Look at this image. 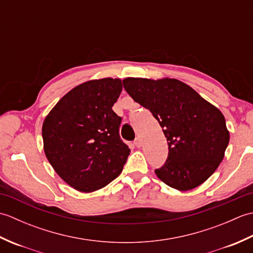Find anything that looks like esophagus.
Masks as SVG:
<instances>
[{
  "mask_svg": "<svg viewBox=\"0 0 253 253\" xmlns=\"http://www.w3.org/2000/svg\"><path fill=\"white\" fill-rule=\"evenodd\" d=\"M133 143H135V146L137 148H140L141 144H142V141H141V139L138 137V138H136V140H135V142H133Z\"/></svg>",
  "mask_w": 253,
  "mask_h": 253,
  "instance_id": "34e87169",
  "label": "esophagus"
}]
</instances>
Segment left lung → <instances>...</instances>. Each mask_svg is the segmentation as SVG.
I'll use <instances>...</instances> for the list:
<instances>
[{
    "label": "left lung",
    "mask_w": 253,
    "mask_h": 253,
    "mask_svg": "<svg viewBox=\"0 0 253 253\" xmlns=\"http://www.w3.org/2000/svg\"><path fill=\"white\" fill-rule=\"evenodd\" d=\"M124 88L160 123L169 157L155 174L166 185L186 191L206 181L224 158L229 142L225 117L217 107L177 79L126 78Z\"/></svg>",
    "instance_id": "1"
}]
</instances>
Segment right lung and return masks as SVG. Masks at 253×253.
<instances>
[{"label": "right lung", "instance_id": "right-lung-1", "mask_svg": "<svg viewBox=\"0 0 253 253\" xmlns=\"http://www.w3.org/2000/svg\"><path fill=\"white\" fill-rule=\"evenodd\" d=\"M122 89L117 78L79 84L57 102L42 125L46 159L78 191L92 192L109 185L130 153L120 137L122 117L112 110Z\"/></svg>", "mask_w": 253, "mask_h": 253}]
</instances>
